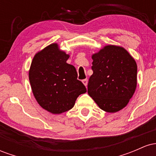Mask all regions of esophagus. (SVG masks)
<instances>
[{
	"label": "esophagus",
	"mask_w": 156,
	"mask_h": 156,
	"mask_svg": "<svg viewBox=\"0 0 156 156\" xmlns=\"http://www.w3.org/2000/svg\"><path fill=\"white\" fill-rule=\"evenodd\" d=\"M82 83L84 84V86H85V87H87V83H88V80H87V79H84V80H82Z\"/></svg>",
	"instance_id": "obj_1"
}]
</instances>
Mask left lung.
<instances>
[{
  "mask_svg": "<svg viewBox=\"0 0 156 156\" xmlns=\"http://www.w3.org/2000/svg\"><path fill=\"white\" fill-rule=\"evenodd\" d=\"M93 74L88 94L102 110L115 113L124 108L137 85V64L121 46L108 44L92 55Z\"/></svg>",
  "mask_w": 156,
  "mask_h": 156,
  "instance_id": "1",
  "label": "left lung"
}]
</instances>
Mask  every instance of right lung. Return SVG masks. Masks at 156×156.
I'll return each mask as SVG.
<instances>
[{
	"instance_id": "right-lung-1",
	"label": "right lung",
	"mask_w": 156,
	"mask_h": 156,
	"mask_svg": "<svg viewBox=\"0 0 156 156\" xmlns=\"http://www.w3.org/2000/svg\"><path fill=\"white\" fill-rule=\"evenodd\" d=\"M69 55L52 43L36 53L28 78L31 90L39 105L53 114L70 110L80 94L87 92L77 79L76 68L67 63Z\"/></svg>"
}]
</instances>
